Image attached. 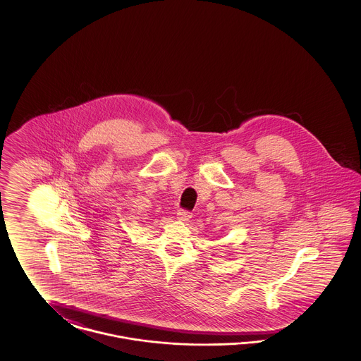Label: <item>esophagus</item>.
<instances>
[{
	"label": "esophagus",
	"mask_w": 361,
	"mask_h": 361,
	"mask_svg": "<svg viewBox=\"0 0 361 361\" xmlns=\"http://www.w3.org/2000/svg\"><path fill=\"white\" fill-rule=\"evenodd\" d=\"M177 218H178L180 221L188 222L189 219L192 218V214H190L189 211H185V209H180V211L177 212Z\"/></svg>",
	"instance_id": "obj_1"
}]
</instances>
